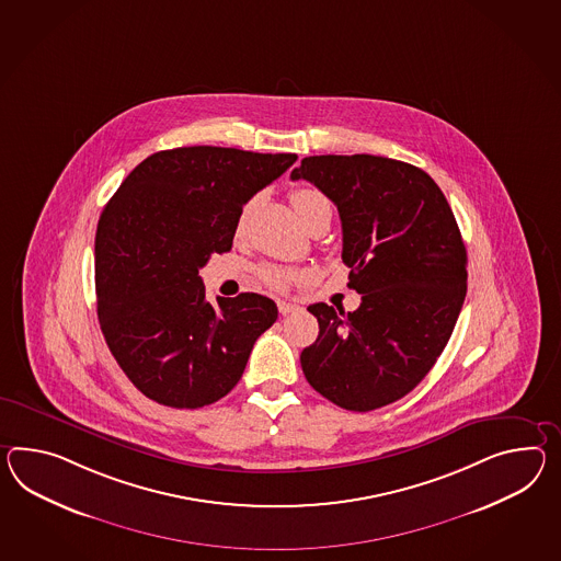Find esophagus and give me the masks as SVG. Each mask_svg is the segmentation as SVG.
I'll use <instances>...</instances> for the list:
<instances>
[{"instance_id": "esophagus-1", "label": "esophagus", "mask_w": 561, "mask_h": 561, "mask_svg": "<svg viewBox=\"0 0 561 561\" xmlns=\"http://www.w3.org/2000/svg\"><path fill=\"white\" fill-rule=\"evenodd\" d=\"M277 310H279V314L287 316L291 314V312H296L298 306H296V304H289V301L279 300L277 301Z\"/></svg>"}]
</instances>
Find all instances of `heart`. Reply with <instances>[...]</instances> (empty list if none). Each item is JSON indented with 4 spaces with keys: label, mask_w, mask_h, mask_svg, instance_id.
<instances>
[{
    "label": "heart",
    "mask_w": 561,
    "mask_h": 561,
    "mask_svg": "<svg viewBox=\"0 0 561 561\" xmlns=\"http://www.w3.org/2000/svg\"><path fill=\"white\" fill-rule=\"evenodd\" d=\"M291 198V205L296 208L298 217L306 227H310L314 222L316 217L324 215V213H332L330 210L329 198L316 188H296V191L289 194ZM249 208L251 205H247L241 210V217H239V229L245 225L247 215H249ZM296 272L291 270H284V267H275V265H263L260 270V277L274 289H286L291 279L296 277Z\"/></svg>",
    "instance_id": "1"
}]
</instances>
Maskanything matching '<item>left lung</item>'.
<instances>
[{
	"mask_svg": "<svg viewBox=\"0 0 561 561\" xmlns=\"http://www.w3.org/2000/svg\"><path fill=\"white\" fill-rule=\"evenodd\" d=\"M339 208L355 312L312 304L318 339L301 370L342 410L408 396L436 365L466 296V247L450 205L415 165L369 156H310L291 170Z\"/></svg>",
	"mask_w": 561,
	"mask_h": 561,
	"instance_id": "8db88e82",
	"label": "left lung"
}]
</instances>
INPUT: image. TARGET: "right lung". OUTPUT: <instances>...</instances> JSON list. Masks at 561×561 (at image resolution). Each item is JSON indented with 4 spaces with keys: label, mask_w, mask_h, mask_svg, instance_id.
Segmentation results:
<instances>
[{
    "label": "right lung",
    "mask_w": 561,
    "mask_h": 561,
    "mask_svg": "<svg viewBox=\"0 0 561 561\" xmlns=\"http://www.w3.org/2000/svg\"><path fill=\"white\" fill-rule=\"evenodd\" d=\"M296 160L215 146L156 151L103 208L96 314L111 355L144 396L198 410L241 379L277 306L251 291L213 306L198 270L231 251L243 205Z\"/></svg>",
    "instance_id": "1"
}]
</instances>
